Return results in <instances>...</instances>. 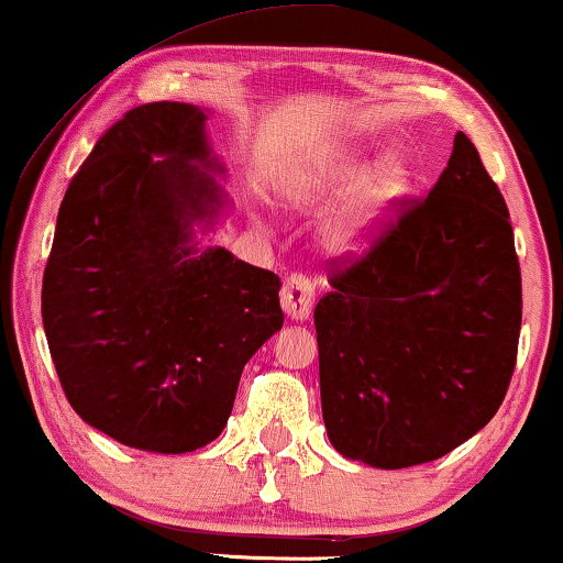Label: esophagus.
Segmentation results:
<instances>
[{
    "label": "esophagus",
    "mask_w": 563,
    "mask_h": 563,
    "mask_svg": "<svg viewBox=\"0 0 563 563\" xmlns=\"http://www.w3.org/2000/svg\"><path fill=\"white\" fill-rule=\"evenodd\" d=\"M314 305V284L302 274L287 276L282 287V307L291 320H307Z\"/></svg>",
    "instance_id": "1"
}]
</instances>
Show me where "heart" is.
Returning <instances> with one entry per match:
<instances>
[{
  "mask_svg": "<svg viewBox=\"0 0 563 563\" xmlns=\"http://www.w3.org/2000/svg\"><path fill=\"white\" fill-rule=\"evenodd\" d=\"M366 166L356 156H330L305 168L295 176V191L299 197L343 191L364 180ZM410 189V166L402 156L384 158V164L368 176L356 195L343 207L330 225V243L338 251H356L372 238L382 222L389 218L399 199Z\"/></svg>",
  "mask_w": 563,
  "mask_h": 563,
  "instance_id": "b5f03b06",
  "label": "heart"
}]
</instances>
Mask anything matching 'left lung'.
Instances as JSON below:
<instances>
[{"label":"left lung","instance_id":"obj_1","mask_svg":"<svg viewBox=\"0 0 563 563\" xmlns=\"http://www.w3.org/2000/svg\"><path fill=\"white\" fill-rule=\"evenodd\" d=\"M314 307L322 420L345 459L428 464L495 418L522 320L510 212L464 133Z\"/></svg>","mask_w":563,"mask_h":563}]
</instances>
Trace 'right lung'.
I'll list each match as a JSON object with an SVG mask.
<instances>
[{
  "label": "right lung",
  "mask_w": 563,
  "mask_h": 563,
  "mask_svg": "<svg viewBox=\"0 0 563 563\" xmlns=\"http://www.w3.org/2000/svg\"><path fill=\"white\" fill-rule=\"evenodd\" d=\"M205 110L151 102L99 137L68 184L43 274V328L76 415L130 449L214 441L249 358L282 328V282L199 251L222 172Z\"/></svg>",
  "instance_id": "obj_1"
}]
</instances>
